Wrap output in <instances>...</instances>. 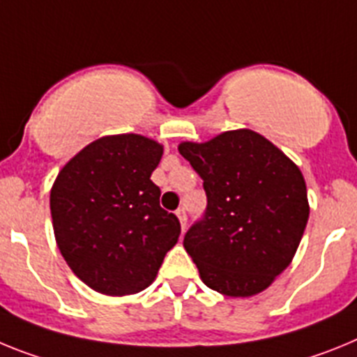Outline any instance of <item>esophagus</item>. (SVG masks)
Here are the masks:
<instances>
[{"label":"esophagus","instance_id":"esophagus-1","mask_svg":"<svg viewBox=\"0 0 357 357\" xmlns=\"http://www.w3.org/2000/svg\"><path fill=\"white\" fill-rule=\"evenodd\" d=\"M176 215H178L179 222H181V228L185 230V228H187V212H185V208H179L178 212H176Z\"/></svg>","mask_w":357,"mask_h":357}]
</instances>
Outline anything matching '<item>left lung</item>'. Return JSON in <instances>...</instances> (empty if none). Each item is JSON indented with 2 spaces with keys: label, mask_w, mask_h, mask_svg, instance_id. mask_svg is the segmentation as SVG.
I'll return each mask as SVG.
<instances>
[{
  "label": "left lung",
  "mask_w": 357,
  "mask_h": 357,
  "mask_svg": "<svg viewBox=\"0 0 357 357\" xmlns=\"http://www.w3.org/2000/svg\"><path fill=\"white\" fill-rule=\"evenodd\" d=\"M178 149L203 179L208 201L183 241L201 280L234 298L264 291L291 264L307 225L300 169L252 129Z\"/></svg>",
  "instance_id": "8db88e82"
}]
</instances>
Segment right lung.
I'll return each instance as SVG.
<instances>
[{
	"label": "right lung",
	"mask_w": 357,
	"mask_h": 357,
	"mask_svg": "<svg viewBox=\"0 0 357 357\" xmlns=\"http://www.w3.org/2000/svg\"><path fill=\"white\" fill-rule=\"evenodd\" d=\"M163 145L142 135L102 136L59 172L50 210L61 255L80 280L109 296L144 291L181 234L151 181Z\"/></svg>",
	"instance_id": "1"
}]
</instances>
